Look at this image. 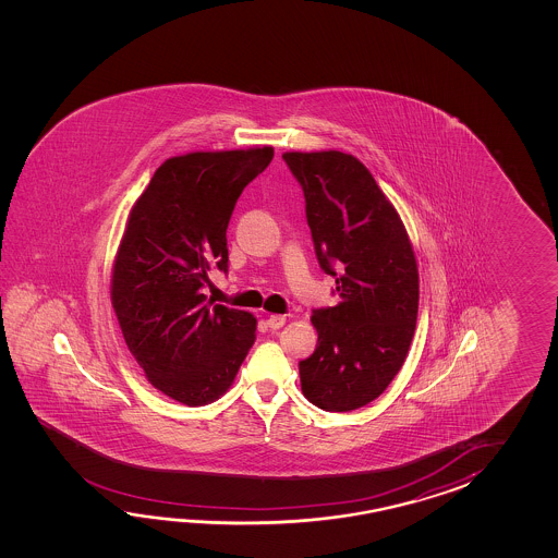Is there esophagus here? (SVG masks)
Segmentation results:
<instances>
[{
	"label": "esophagus",
	"instance_id": "esophagus-1",
	"mask_svg": "<svg viewBox=\"0 0 558 558\" xmlns=\"http://www.w3.org/2000/svg\"><path fill=\"white\" fill-rule=\"evenodd\" d=\"M284 315H271V317H269V319H267V327H269V329H281V327H283L284 325Z\"/></svg>",
	"mask_w": 558,
	"mask_h": 558
}]
</instances>
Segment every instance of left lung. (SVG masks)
I'll return each instance as SVG.
<instances>
[{
  "mask_svg": "<svg viewBox=\"0 0 558 558\" xmlns=\"http://www.w3.org/2000/svg\"><path fill=\"white\" fill-rule=\"evenodd\" d=\"M301 183L320 269L339 303L313 311L315 353L299 363L301 391L331 413L375 401L403 367L418 311L415 251L367 167L337 149L287 151Z\"/></svg>",
  "mask_w": 558,
  "mask_h": 558,
  "instance_id": "left-lung-1",
  "label": "left lung"
}]
</instances>
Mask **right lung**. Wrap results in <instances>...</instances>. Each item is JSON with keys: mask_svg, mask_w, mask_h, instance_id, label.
<instances>
[{"mask_svg": "<svg viewBox=\"0 0 558 558\" xmlns=\"http://www.w3.org/2000/svg\"><path fill=\"white\" fill-rule=\"evenodd\" d=\"M274 147L169 157L131 207L111 271V305L131 355L157 391L214 403L255 343L257 319L214 305L211 269L227 271V226Z\"/></svg>", "mask_w": 558, "mask_h": 558, "instance_id": "add662e5", "label": "right lung"}]
</instances>
